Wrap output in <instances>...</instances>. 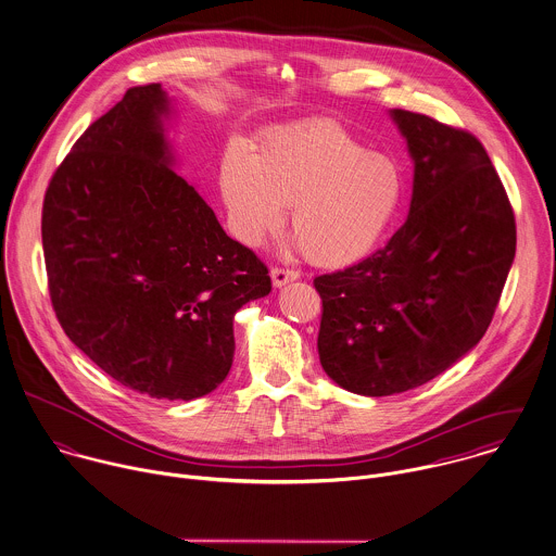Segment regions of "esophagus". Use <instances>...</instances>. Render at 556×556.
I'll use <instances>...</instances> for the list:
<instances>
[{
	"label": "esophagus",
	"instance_id": "obj_1",
	"mask_svg": "<svg viewBox=\"0 0 556 556\" xmlns=\"http://www.w3.org/2000/svg\"><path fill=\"white\" fill-rule=\"evenodd\" d=\"M270 277H273V286H275V288H281V286H286V283L299 279V270L275 266V268H270Z\"/></svg>",
	"mask_w": 556,
	"mask_h": 556
}]
</instances>
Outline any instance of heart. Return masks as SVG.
Instances as JSON below:
<instances>
[{"label": "heart", "instance_id": "obj_1", "mask_svg": "<svg viewBox=\"0 0 556 556\" xmlns=\"http://www.w3.org/2000/svg\"><path fill=\"white\" fill-rule=\"evenodd\" d=\"M402 165L367 150L337 119H312L262 137L255 156L227 148L222 189L238 240L260 244L283 225L323 266L365 257L387 233L404 200Z\"/></svg>", "mask_w": 556, "mask_h": 556}]
</instances>
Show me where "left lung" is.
Masks as SVG:
<instances>
[{
  "mask_svg": "<svg viewBox=\"0 0 556 556\" xmlns=\"http://www.w3.org/2000/svg\"><path fill=\"white\" fill-rule=\"evenodd\" d=\"M415 161L406 223L363 262L320 275L318 354L345 391L421 387L485 334L516 255V217L466 128L393 110Z\"/></svg>",
  "mask_w": 556,
  "mask_h": 556,
  "instance_id": "1",
  "label": "left lung"
}]
</instances>
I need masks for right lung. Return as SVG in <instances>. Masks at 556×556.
Returning <instances> with one entry per match:
<instances>
[{"label": "right lung", "mask_w": 556, "mask_h": 556, "mask_svg": "<svg viewBox=\"0 0 556 556\" xmlns=\"http://www.w3.org/2000/svg\"><path fill=\"white\" fill-rule=\"evenodd\" d=\"M167 112L161 84L135 86L86 128L47 187L42 249L68 339L119 384L189 402L225 380L233 314L270 277L169 167Z\"/></svg>", "instance_id": "obj_1"}]
</instances>
